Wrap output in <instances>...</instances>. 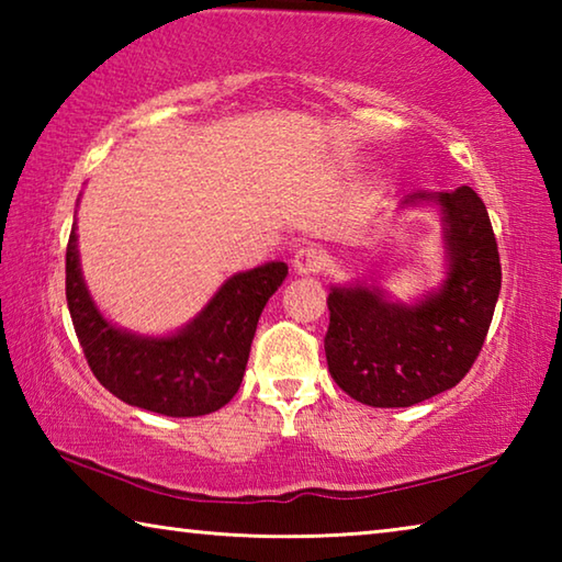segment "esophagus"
<instances>
[{
  "label": "esophagus",
  "mask_w": 562,
  "mask_h": 562,
  "mask_svg": "<svg viewBox=\"0 0 562 562\" xmlns=\"http://www.w3.org/2000/svg\"><path fill=\"white\" fill-rule=\"evenodd\" d=\"M325 268V252L317 245H302L297 252L292 255V270L297 274H312Z\"/></svg>",
  "instance_id": "34e87169"
}]
</instances>
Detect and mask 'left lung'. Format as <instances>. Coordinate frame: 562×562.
<instances>
[{"label":"left lung","mask_w":562,"mask_h":562,"mask_svg":"<svg viewBox=\"0 0 562 562\" xmlns=\"http://www.w3.org/2000/svg\"><path fill=\"white\" fill-rule=\"evenodd\" d=\"M422 205H436L441 215L446 278L439 288L414 302H396L374 282L329 288V374L367 406H414L459 384L498 302V245L475 190H422L402 203Z\"/></svg>","instance_id":"8db88e82"}]
</instances>
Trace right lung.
I'll list each match as a JSON object with an SVG mask.
<instances>
[{
  "label": "right lung",
  "instance_id": "right-lung-1",
  "mask_svg": "<svg viewBox=\"0 0 562 562\" xmlns=\"http://www.w3.org/2000/svg\"><path fill=\"white\" fill-rule=\"evenodd\" d=\"M288 278L280 260L227 278L211 302L164 337L136 335L103 317L87 288L76 223L66 245V302L93 376L131 406L164 416H203L240 389L265 304Z\"/></svg>",
  "mask_w": 562,
  "mask_h": 562
}]
</instances>
